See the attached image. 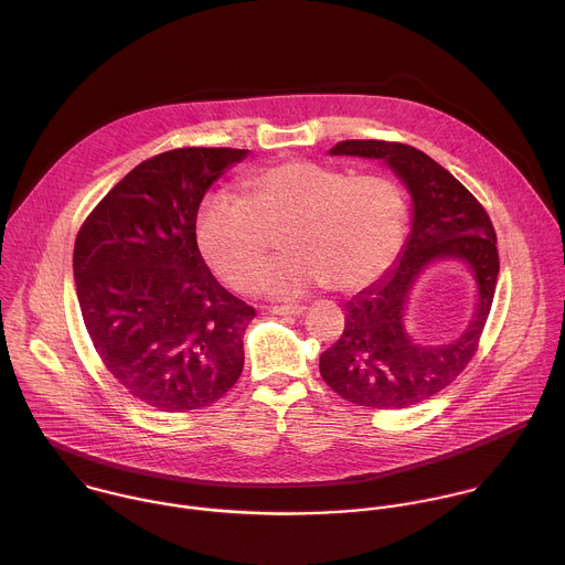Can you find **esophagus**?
<instances>
[{
	"label": "esophagus",
	"instance_id": "1",
	"mask_svg": "<svg viewBox=\"0 0 565 565\" xmlns=\"http://www.w3.org/2000/svg\"><path fill=\"white\" fill-rule=\"evenodd\" d=\"M307 311V307L302 305H289V307H271V313L274 316H302Z\"/></svg>",
	"mask_w": 565,
	"mask_h": 565
}]
</instances>
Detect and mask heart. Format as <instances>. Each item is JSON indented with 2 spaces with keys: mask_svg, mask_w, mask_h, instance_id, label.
<instances>
[{
  "mask_svg": "<svg viewBox=\"0 0 565 565\" xmlns=\"http://www.w3.org/2000/svg\"><path fill=\"white\" fill-rule=\"evenodd\" d=\"M245 203L207 196L194 236L207 267L227 285L247 289L265 269L274 238L285 232L287 260L267 271L258 289L298 298L329 285L353 294L381 280L407 234V201L381 175L349 173L309 160H287L247 175Z\"/></svg>",
  "mask_w": 565,
  "mask_h": 565,
  "instance_id": "b5f03b06",
  "label": "heart"
}]
</instances>
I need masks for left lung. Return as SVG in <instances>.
<instances>
[{
	"label": "left lung",
	"instance_id": "8db88e82",
	"mask_svg": "<svg viewBox=\"0 0 565 565\" xmlns=\"http://www.w3.org/2000/svg\"><path fill=\"white\" fill-rule=\"evenodd\" d=\"M329 156L381 160L412 196V230L394 267L344 305V333L320 355V375L342 398L364 407L420 403L460 375L478 349L500 271L493 223L469 190L414 147L347 140ZM440 259L472 271L475 313L449 345H418L404 327V311L422 271Z\"/></svg>",
	"mask_w": 565,
	"mask_h": 565
}]
</instances>
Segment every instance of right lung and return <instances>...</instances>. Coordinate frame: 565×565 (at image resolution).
Returning <instances> with one entry per match:
<instances>
[{
    "mask_svg": "<svg viewBox=\"0 0 565 565\" xmlns=\"http://www.w3.org/2000/svg\"><path fill=\"white\" fill-rule=\"evenodd\" d=\"M247 153H160L109 190L76 236V298L94 349L158 409L205 407L243 371V335L256 311L216 282L194 221L203 194Z\"/></svg>",
    "mask_w": 565,
    "mask_h": 565,
    "instance_id": "right-lung-1",
    "label": "right lung"
}]
</instances>
